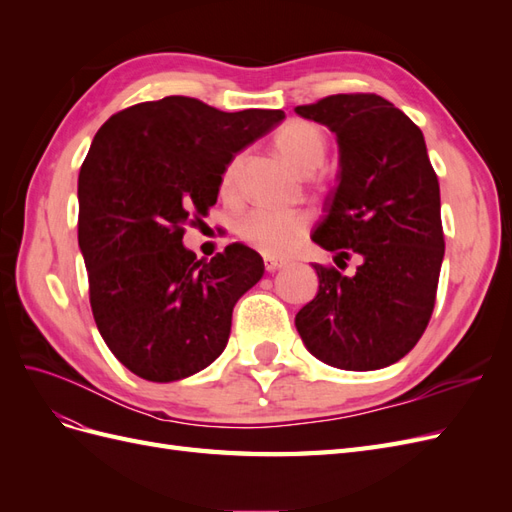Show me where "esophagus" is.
Instances as JSON below:
<instances>
[{"instance_id": "obj_1", "label": "esophagus", "mask_w": 512, "mask_h": 512, "mask_svg": "<svg viewBox=\"0 0 512 512\" xmlns=\"http://www.w3.org/2000/svg\"><path fill=\"white\" fill-rule=\"evenodd\" d=\"M288 265V260H280V258H271V256H267L265 258V269L269 271V273H275V271H280V269H284Z\"/></svg>"}]
</instances>
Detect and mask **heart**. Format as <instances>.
<instances>
[{
	"label": "heart",
	"mask_w": 512,
	"mask_h": 512,
	"mask_svg": "<svg viewBox=\"0 0 512 512\" xmlns=\"http://www.w3.org/2000/svg\"><path fill=\"white\" fill-rule=\"evenodd\" d=\"M273 149L297 173L312 175L327 158L329 138L314 121L288 119L273 134ZM241 156L232 158L220 177V194L232 198L239 185ZM309 218L301 211L252 209L237 224L239 237L267 256H282L290 252L305 235Z\"/></svg>",
	"instance_id": "b5f03b06"
}]
</instances>
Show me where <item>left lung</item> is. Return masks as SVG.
Instances as JSON below:
<instances>
[{"label":"left lung","mask_w":512,"mask_h":512,"mask_svg":"<svg viewBox=\"0 0 512 512\" xmlns=\"http://www.w3.org/2000/svg\"><path fill=\"white\" fill-rule=\"evenodd\" d=\"M337 136L339 185L312 241L354 275L314 265L318 294L294 318L322 363L371 371L416 346L436 305L444 232L440 183L423 132L376 94H337L294 108Z\"/></svg>","instance_id":"obj_1"}]
</instances>
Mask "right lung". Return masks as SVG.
Wrapping results in <instances>:
<instances>
[{"mask_svg":"<svg viewBox=\"0 0 512 512\" xmlns=\"http://www.w3.org/2000/svg\"><path fill=\"white\" fill-rule=\"evenodd\" d=\"M282 119L168 96L98 130L79 173V247L98 331L138 378L175 382L224 352L232 307L265 262L243 243L196 260L185 226L215 205L226 164Z\"/></svg>","mask_w":512,"mask_h":512,"instance_id":"obj_1","label":"right lung"}]
</instances>
